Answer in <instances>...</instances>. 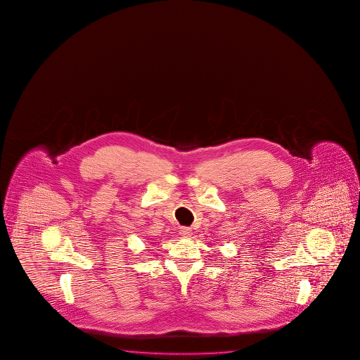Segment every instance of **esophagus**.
<instances>
[{
  "label": "esophagus",
  "instance_id": "34e87169",
  "mask_svg": "<svg viewBox=\"0 0 360 360\" xmlns=\"http://www.w3.org/2000/svg\"><path fill=\"white\" fill-rule=\"evenodd\" d=\"M180 234H181L183 237L189 238L191 237L193 232H191V229L188 228V226H183V228H180Z\"/></svg>",
  "mask_w": 360,
  "mask_h": 360
}]
</instances>
